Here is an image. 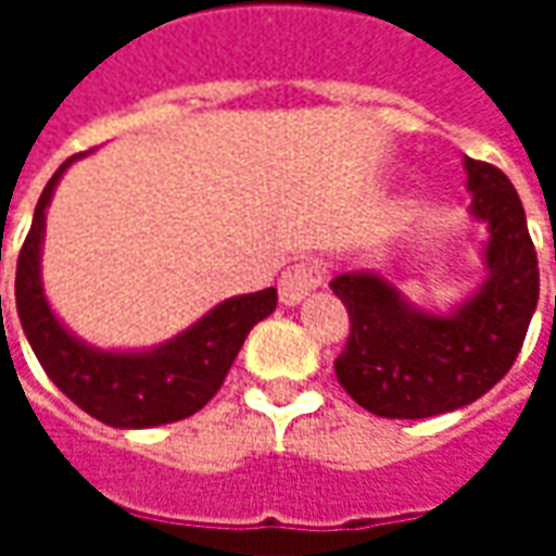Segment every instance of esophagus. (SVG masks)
I'll use <instances>...</instances> for the list:
<instances>
[{
  "label": "esophagus",
  "instance_id": "1",
  "mask_svg": "<svg viewBox=\"0 0 556 556\" xmlns=\"http://www.w3.org/2000/svg\"><path fill=\"white\" fill-rule=\"evenodd\" d=\"M321 279H325V270H321L318 262H298V265H291L282 274V279H279V301L286 303V306H298V303L306 301L321 286Z\"/></svg>",
  "mask_w": 556,
  "mask_h": 556
}]
</instances>
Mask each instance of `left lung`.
<instances>
[{
    "label": "left lung",
    "mask_w": 556,
    "mask_h": 556,
    "mask_svg": "<svg viewBox=\"0 0 556 556\" xmlns=\"http://www.w3.org/2000/svg\"><path fill=\"white\" fill-rule=\"evenodd\" d=\"M470 217L485 223V277L446 313L422 309L375 270L330 282L351 318L339 384L375 417L426 419L485 396L513 369L539 303V262L521 199L497 166L465 157ZM556 258V253H554Z\"/></svg>",
    "instance_id": "obj_1"
}]
</instances>
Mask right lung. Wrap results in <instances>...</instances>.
<instances>
[{
    "mask_svg": "<svg viewBox=\"0 0 556 556\" xmlns=\"http://www.w3.org/2000/svg\"><path fill=\"white\" fill-rule=\"evenodd\" d=\"M79 157L83 154L67 157L47 181L20 250L14 282L20 325L50 381L94 419L115 429H151L178 422L214 399L247 333L277 309V289L238 294L217 303L178 337L154 349L118 351L83 342L59 321L41 279L47 207L53 202L55 184Z\"/></svg>",
    "mask_w": 556,
    "mask_h": 556,
    "instance_id": "obj_1",
    "label": "right lung"
}]
</instances>
